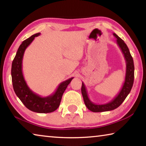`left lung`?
<instances>
[{"label":"left lung","mask_w":146,"mask_h":146,"mask_svg":"<svg viewBox=\"0 0 146 146\" xmlns=\"http://www.w3.org/2000/svg\"><path fill=\"white\" fill-rule=\"evenodd\" d=\"M113 35L117 38L116 42L122 51L123 56H124L125 63H126V70H125L124 82H123L119 93L111 102L104 104H96L91 102L90 98H89L86 86L82 82L81 91H82L84 101L85 105L88 110L93 112L108 111H111L119 107L121 104L124 101L127 96L129 95L133 87V82H134V62H133V57L129 52V48H127L124 41L122 38H120L117 34L113 33Z\"/></svg>","instance_id":"left-lung-1"}]
</instances>
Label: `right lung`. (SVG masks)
<instances>
[{
    "label": "right lung",
    "mask_w": 146,
    "mask_h": 146,
    "mask_svg": "<svg viewBox=\"0 0 146 146\" xmlns=\"http://www.w3.org/2000/svg\"><path fill=\"white\" fill-rule=\"evenodd\" d=\"M40 34L33 35L20 45L12 62L11 78L15 93L28 110L36 113H48L53 112L59 107L63 93L73 77L61 82L52 95L45 97L34 93L28 87L23 73V56L26 49Z\"/></svg>",
    "instance_id": "add662e5"
}]
</instances>
